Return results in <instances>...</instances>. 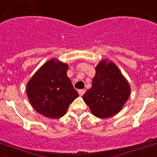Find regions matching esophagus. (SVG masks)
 I'll use <instances>...</instances> for the list:
<instances>
[{
	"instance_id": "esophagus-1",
	"label": "esophagus",
	"mask_w": 157,
	"mask_h": 157,
	"mask_svg": "<svg viewBox=\"0 0 157 157\" xmlns=\"http://www.w3.org/2000/svg\"><path fill=\"white\" fill-rule=\"evenodd\" d=\"M85 91H86V90H84V89H82V90H79V95H80V96H83V95H84V93H85Z\"/></svg>"
}]
</instances>
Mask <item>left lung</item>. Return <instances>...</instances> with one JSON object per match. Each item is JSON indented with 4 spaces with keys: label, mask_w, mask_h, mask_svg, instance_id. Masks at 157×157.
<instances>
[{
    "label": "left lung",
    "mask_w": 157,
    "mask_h": 157,
    "mask_svg": "<svg viewBox=\"0 0 157 157\" xmlns=\"http://www.w3.org/2000/svg\"><path fill=\"white\" fill-rule=\"evenodd\" d=\"M91 88L83 95L94 116L107 118L117 114L130 96L131 88L117 67L101 61L96 68Z\"/></svg>",
    "instance_id": "obj_1"
}]
</instances>
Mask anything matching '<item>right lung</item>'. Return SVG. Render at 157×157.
I'll return each mask as SVG.
<instances>
[{
    "label": "right lung",
    "mask_w": 157,
    "mask_h": 157,
    "mask_svg": "<svg viewBox=\"0 0 157 157\" xmlns=\"http://www.w3.org/2000/svg\"><path fill=\"white\" fill-rule=\"evenodd\" d=\"M68 65L51 60L29 81L26 93L35 110L46 117H63L79 94L67 75Z\"/></svg>",
    "instance_id": "add662e5"
}]
</instances>
